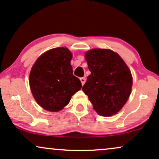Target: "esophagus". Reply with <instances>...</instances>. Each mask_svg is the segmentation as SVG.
Listing matches in <instances>:
<instances>
[{
  "instance_id": "esophagus-1",
  "label": "esophagus",
  "mask_w": 159,
  "mask_h": 159,
  "mask_svg": "<svg viewBox=\"0 0 159 159\" xmlns=\"http://www.w3.org/2000/svg\"><path fill=\"white\" fill-rule=\"evenodd\" d=\"M85 78H84V77H82V78H80V81H81V83H82V85H84V84H85Z\"/></svg>"
}]
</instances>
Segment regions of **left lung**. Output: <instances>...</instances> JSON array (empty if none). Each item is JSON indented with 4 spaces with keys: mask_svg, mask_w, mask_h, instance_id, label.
I'll use <instances>...</instances> for the list:
<instances>
[{
    "mask_svg": "<svg viewBox=\"0 0 159 159\" xmlns=\"http://www.w3.org/2000/svg\"><path fill=\"white\" fill-rule=\"evenodd\" d=\"M91 74L83 91L100 115L118 112L131 94V71L118 54L109 49L95 48L85 55Z\"/></svg>",
    "mask_w": 159,
    "mask_h": 159,
    "instance_id": "8db88e82",
    "label": "left lung"
}]
</instances>
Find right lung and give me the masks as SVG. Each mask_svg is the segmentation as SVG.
Returning a JSON list of instances; mask_svg holds the SVG:
<instances>
[{
	"label": "right lung",
	"mask_w": 159,
	"mask_h": 159,
	"mask_svg": "<svg viewBox=\"0 0 159 159\" xmlns=\"http://www.w3.org/2000/svg\"><path fill=\"white\" fill-rule=\"evenodd\" d=\"M72 53L67 48H57L41 55L30 73V86L40 106L50 111H60L80 90V80L73 75Z\"/></svg>",
	"instance_id": "1"
}]
</instances>
